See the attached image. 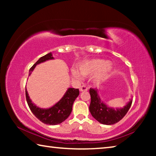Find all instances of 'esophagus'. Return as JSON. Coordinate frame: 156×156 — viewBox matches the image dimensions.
Here are the masks:
<instances>
[{"label": "esophagus", "mask_w": 156, "mask_h": 156, "mask_svg": "<svg viewBox=\"0 0 156 156\" xmlns=\"http://www.w3.org/2000/svg\"><path fill=\"white\" fill-rule=\"evenodd\" d=\"M87 90H88L87 87H86V86H84V85H83V86L80 87V91H87Z\"/></svg>", "instance_id": "esophagus-1"}]
</instances>
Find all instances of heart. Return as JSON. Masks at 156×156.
Returning <instances> with one entry per match:
<instances>
[{"instance_id": "obj_1", "label": "heart", "mask_w": 156, "mask_h": 156, "mask_svg": "<svg viewBox=\"0 0 156 156\" xmlns=\"http://www.w3.org/2000/svg\"><path fill=\"white\" fill-rule=\"evenodd\" d=\"M112 69L110 62H105L102 59H93L85 60L79 65V72L81 75L87 76L95 74V79L97 81H101L109 75ZM73 74L78 77L79 73L77 70L73 69Z\"/></svg>"}]
</instances>
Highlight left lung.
Listing matches in <instances>:
<instances>
[{"instance_id": "obj_1", "label": "left lung", "mask_w": 156, "mask_h": 156, "mask_svg": "<svg viewBox=\"0 0 156 156\" xmlns=\"http://www.w3.org/2000/svg\"><path fill=\"white\" fill-rule=\"evenodd\" d=\"M89 94L91 96V103L89 105L91 114L95 119L103 125H110L119 122L125 117L132 104V100H130L122 109H114L108 107L100 100L96 89L90 88Z\"/></svg>"}]
</instances>
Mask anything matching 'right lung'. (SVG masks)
<instances>
[{"label": "right lung", "mask_w": 156, "mask_h": 156, "mask_svg": "<svg viewBox=\"0 0 156 156\" xmlns=\"http://www.w3.org/2000/svg\"><path fill=\"white\" fill-rule=\"evenodd\" d=\"M53 58H54V57H52L51 53H49L45 56H42L30 68L29 76H30L31 72L35 68L36 65L39 64V63L46 61L47 60H51ZM78 89L69 88L67 92L65 93V96L62 97V98L58 102H57L54 106L49 108V109H44L36 107V105H34L31 102L30 97L28 96L27 91L25 89L26 100H27L28 106L30 107L31 112L42 122L49 125H58V124H60L67 119L69 115H70L71 112H72L73 102H74L76 98L78 96Z\"/></svg>", "instance_id": "obj_1"}]
</instances>
